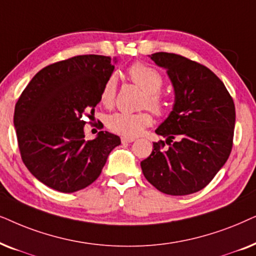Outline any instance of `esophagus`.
Instances as JSON below:
<instances>
[{
    "label": "esophagus",
    "instance_id": "34e87169",
    "mask_svg": "<svg viewBox=\"0 0 256 256\" xmlns=\"http://www.w3.org/2000/svg\"><path fill=\"white\" fill-rule=\"evenodd\" d=\"M134 140H136V138H134V137H122V144H128V142H132Z\"/></svg>",
    "mask_w": 256,
    "mask_h": 256
}]
</instances>
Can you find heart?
Masks as SVG:
<instances>
[{
    "mask_svg": "<svg viewBox=\"0 0 256 256\" xmlns=\"http://www.w3.org/2000/svg\"><path fill=\"white\" fill-rule=\"evenodd\" d=\"M128 76L145 92L144 106H148L154 114H162L166 110V102L159 92L162 90L164 80L159 71L142 63H134L128 69ZM116 96V78L112 76L105 82L100 91V103L104 106H111ZM152 116L148 111L128 114L117 112L108 118L106 125L112 132L124 137H136L140 134L144 128L152 124Z\"/></svg>",
    "mask_w": 256,
    "mask_h": 256,
    "instance_id": "1",
    "label": "heart"
}]
</instances>
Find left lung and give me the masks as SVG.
I'll use <instances>...</instances> for the list:
<instances>
[{"label":"left lung","instance_id":"8db88e82","mask_svg":"<svg viewBox=\"0 0 256 256\" xmlns=\"http://www.w3.org/2000/svg\"><path fill=\"white\" fill-rule=\"evenodd\" d=\"M150 57L166 69L176 98L171 114L156 130L166 140L153 142L152 153L140 162L142 173L165 194L196 193L212 182L230 154L233 98L202 64L176 54L156 52Z\"/></svg>","mask_w":256,"mask_h":256}]
</instances>
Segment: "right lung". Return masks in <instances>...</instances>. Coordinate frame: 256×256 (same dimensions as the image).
Masks as SVG:
<instances>
[{
    "label": "right lung",
    "mask_w": 256,
    "mask_h": 256,
    "mask_svg": "<svg viewBox=\"0 0 256 256\" xmlns=\"http://www.w3.org/2000/svg\"><path fill=\"white\" fill-rule=\"evenodd\" d=\"M114 70L110 57H71L38 71L17 100L14 125L22 160L50 188L72 193L91 185L120 145V138L106 131L85 140L82 119L94 114Z\"/></svg>",
    "instance_id": "add662e5"
}]
</instances>
